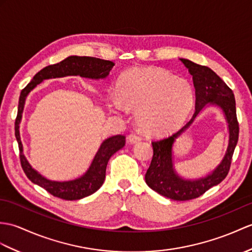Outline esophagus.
Returning <instances> with one entry per match:
<instances>
[{"instance_id": "esophagus-1", "label": "esophagus", "mask_w": 252, "mask_h": 252, "mask_svg": "<svg viewBox=\"0 0 252 252\" xmlns=\"http://www.w3.org/2000/svg\"><path fill=\"white\" fill-rule=\"evenodd\" d=\"M140 139H142V138H140V136H138L137 134H135V133H132L127 136V142L130 144H136V143L139 142Z\"/></svg>"}]
</instances>
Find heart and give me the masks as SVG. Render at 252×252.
Listing matches in <instances>:
<instances>
[{"mask_svg":"<svg viewBox=\"0 0 252 252\" xmlns=\"http://www.w3.org/2000/svg\"><path fill=\"white\" fill-rule=\"evenodd\" d=\"M194 91L188 80L158 67H134L122 73L118 87L107 92L108 107L136 109L135 119L147 135H166L188 116Z\"/></svg>","mask_w":252,"mask_h":252,"instance_id":"heart-1","label":"heart"}]
</instances>
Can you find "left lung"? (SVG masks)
Returning a JSON list of instances; mask_svg holds the SVG:
<instances>
[{"mask_svg":"<svg viewBox=\"0 0 252 252\" xmlns=\"http://www.w3.org/2000/svg\"><path fill=\"white\" fill-rule=\"evenodd\" d=\"M188 68L195 89V112L185 126L167 138L153 142L154 157L145 175L146 184L159 194L175 201H188L198 197L212 187L220 184L229 173L232 156L238 140V122L234 93L213 69L198 65L188 59H179ZM219 107L229 130V144L224 159L213 172L197 180L181 178L173 166L172 147L176 139L192 123L203 109Z\"/></svg>","mask_w":252,"mask_h":252,"instance_id":"8db88e82","label":"left lung"}]
</instances>
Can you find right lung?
<instances>
[{"instance_id":"right-lung-1","label":"right lung","mask_w":252,"mask_h":252,"mask_svg":"<svg viewBox=\"0 0 252 252\" xmlns=\"http://www.w3.org/2000/svg\"><path fill=\"white\" fill-rule=\"evenodd\" d=\"M114 65L115 63L112 61L97 59V58L69 56L59 63L52 64V65H48L40 69L20 93L18 114H17L15 121V135L19 145L21 166L27 177L33 184L42 187L54 196L63 198V200L73 201L89 196L92 193L97 191L105 180L108 160L117 151L124 148L126 145V136L115 135L103 140L97 153L93 158L89 168L87 169L83 176L68 181L50 180L33 168L23 155V146L20 138L19 127L26 98L29 93L45 79L61 78L66 77V76H80V77L95 80L104 79L109 75V72L112 71Z\"/></svg>"}]
</instances>
